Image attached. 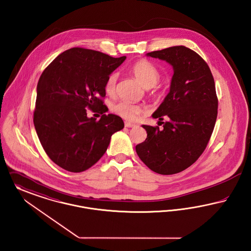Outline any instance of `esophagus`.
<instances>
[{"label": "esophagus", "instance_id": "esophagus-1", "mask_svg": "<svg viewBox=\"0 0 251 251\" xmlns=\"http://www.w3.org/2000/svg\"><path fill=\"white\" fill-rule=\"evenodd\" d=\"M125 126L130 128V127H135L136 125H134V124H132V123H129V122H126V123H125Z\"/></svg>", "mask_w": 251, "mask_h": 251}]
</instances>
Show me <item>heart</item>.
Masks as SVG:
<instances>
[{
  "mask_svg": "<svg viewBox=\"0 0 251 251\" xmlns=\"http://www.w3.org/2000/svg\"><path fill=\"white\" fill-rule=\"evenodd\" d=\"M133 75L141 82L145 89H151L157 85L160 77L158 68L148 60L142 59L137 61L131 67ZM118 80V74L111 73L106 80L105 91L108 95H113L116 92ZM113 112L120 117L127 121H135L140 117L143 112V108L139 105H136L129 101H120L112 106Z\"/></svg>",
  "mask_w": 251,
  "mask_h": 251,
  "instance_id": "1",
  "label": "heart"
}]
</instances>
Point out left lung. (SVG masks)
I'll return each mask as SVG.
<instances>
[{
  "label": "left lung",
  "instance_id": "8db88e82",
  "mask_svg": "<svg viewBox=\"0 0 251 251\" xmlns=\"http://www.w3.org/2000/svg\"><path fill=\"white\" fill-rule=\"evenodd\" d=\"M169 63L174 70L170 92L153 118L158 126L144 125L147 138L136 145L145 165L160 175H173L190 167L204 152L217 117L218 100L214 79L204 59L185 46H174L146 53Z\"/></svg>",
  "mask_w": 251,
  "mask_h": 251
}]
</instances>
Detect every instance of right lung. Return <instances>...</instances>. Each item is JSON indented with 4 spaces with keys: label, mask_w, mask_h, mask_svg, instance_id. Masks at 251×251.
Instances as JSON below:
<instances>
[{
    "label": "right lung",
    "mask_w": 251,
    "mask_h": 251,
    "mask_svg": "<svg viewBox=\"0 0 251 251\" xmlns=\"http://www.w3.org/2000/svg\"><path fill=\"white\" fill-rule=\"evenodd\" d=\"M98 51L72 48L56 56L37 86L34 126L48 157L67 171H86L105 152L115 132L125 125L119 116L105 114V83L126 60ZM100 112L99 121L86 109Z\"/></svg>",
    "instance_id": "right-lung-1"
}]
</instances>
